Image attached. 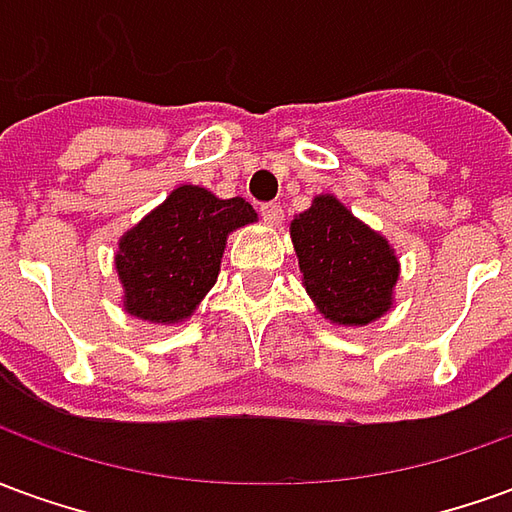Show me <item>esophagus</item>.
I'll use <instances>...</instances> for the list:
<instances>
[{
    "mask_svg": "<svg viewBox=\"0 0 512 512\" xmlns=\"http://www.w3.org/2000/svg\"><path fill=\"white\" fill-rule=\"evenodd\" d=\"M260 216H263L268 224H277L279 219H282V205H279V202H266V205H260Z\"/></svg>",
    "mask_w": 512,
    "mask_h": 512,
    "instance_id": "esophagus-1",
    "label": "esophagus"
}]
</instances>
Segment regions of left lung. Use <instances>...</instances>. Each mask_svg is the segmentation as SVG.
Segmentation results:
<instances>
[{
    "instance_id": "left-lung-1",
    "label": "left lung",
    "mask_w": 512,
    "mask_h": 512,
    "mask_svg": "<svg viewBox=\"0 0 512 512\" xmlns=\"http://www.w3.org/2000/svg\"><path fill=\"white\" fill-rule=\"evenodd\" d=\"M304 285L334 323L365 326L392 304L397 257L384 238L334 197H315L290 224Z\"/></svg>"
}]
</instances>
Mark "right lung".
Instances as JSON below:
<instances>
[{"label": "right lung", "instance_id": "add662e5", "mask_svg": "<svg viewBox=\"0 0 512 512\" xmlns=\"http://www.w3.org/2000/svg\"><path fill=\"white\" fill-rule=\"evenodd\" d=\"M255 219L244 197L219 200L200 186L172 191L120 241L115 266L126 310L156 323L191 315L219 277L227 233Z\"/></svg>", "mask_w": 512, "mask_h": 512}]
</instances>
